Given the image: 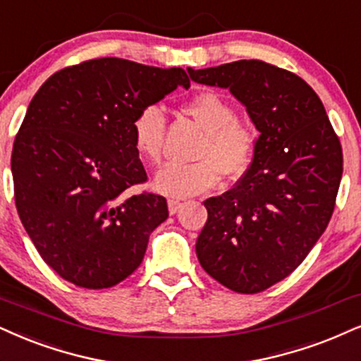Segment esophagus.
Returning a JSON list of instances; mask_svg holds the SVG:
<instances>
[{
    "mask_svg": "<svg viewBox=\"0 0 361 361\" xmlns=\"http://www.w3.org/2000/svg\"><path fill=\"white\" fill-rule=\"evenodd\" d=\"M169 212H171V214H176L177 211H179V209L184 206V204H182L180 201H176V199H169Z\"/></svg>",
    "mask_w": 361,
    "mask_h": 361,
    "instance_id": "esophagus-1",
    "label": "esophagus"
}]
</instances>
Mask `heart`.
Listing matches in <instances>:
<instances>
[{"label": "heart", "instance_id": "heart-1", "mask_svg": "<svg viewBox=\"0 0 361 361\" xmlns=\"http://www.w3.org/2000/svg\"><path fill=\"white\" fill-rule=\"evenodd\" d=\"M180 110L206 132L194 164H167L155 173L154 189L171 199H185L216 188L221 173L229 179L243 176L256 152L257 132L246 120L235 117L234 106L216 92H201L182 104ZM166 117L159 106H145L132 122L137 154L149 164L162 157Z\"/></svg>", "mask_w": 361, "mask_h": 361}]
</instances>
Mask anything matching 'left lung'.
<instances>
[{"label":"left lung","mask_w":361,"mask_h":361,"mask_svg":"<svg viewBox=\"0 0 361 361\" xmlns=\"http://www.w3.org/2000/svg\"><path fill=\"white\" fill-rule=\"evenodd\" d=\"M226 88L259 132L251 167L234 189L204 202L195 243L204 271L235 293H259L303 262L331 219L343 154L326 110L298 75L259 60L188 68Z\"/></svg>","instance_id":"1"}]
</instances>
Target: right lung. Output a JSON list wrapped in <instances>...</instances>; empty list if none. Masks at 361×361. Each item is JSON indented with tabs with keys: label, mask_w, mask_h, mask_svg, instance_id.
Masks as SVG:
<instances>
[{
	"label": "right lung",
	"mask_w": 361,
	"mask_h": 361,
	"mask_svg": "<svg viewBox=\"0 0 361 361\" xmlns=\"http://www.w3.org/2000/svg\"><path fill=\"white\" fill-rule=\"evenodd\" d=\"M177 87L182 68L97 58L51 75L31 99L11 154L21 224L43 261L80 288L115 286L140 266L169 216L147 180L132 122Z\"/></svg>",
	"instance_id": "right-lung-1"
}]
</instances>
